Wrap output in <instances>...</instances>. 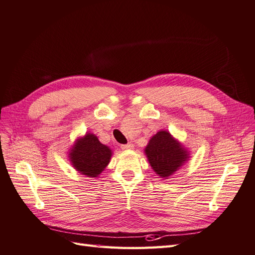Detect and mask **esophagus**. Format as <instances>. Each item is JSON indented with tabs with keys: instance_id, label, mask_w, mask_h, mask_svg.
<instances>
[{
	"instance_id": "esophagus-1",
	"label": "esophagus",
	"mask_w": 255,
	"mask_h": 255,
	"mask_svg": "<svg viewBox=\"0 0 255 255\" xmlns=\"http://www.w3.org/2000/svg\"><path fill=\"white\" fill-rule=\"evenodd\" d=\"M121 147H122L123 149H130V148H132V147H133V145L131 144V143H127V144H123V145H121Z\"/></svg>"
}]
</instances>
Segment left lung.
<instances>
[{
    "instance_id": "obj_1",
    "label": "left lung",
    "mask_w": 255,
    "mask_h": 255,
    "mask_svg": "<svg viewBox=\"0 0 255 255\" xmlns=\"http://www.w3.org/2000/svg\"><path fill=\"white\" fill-rule=\"evenodd\" d=\"M145 154L154 171L161 178L171 175L187 158L186 152L167 131H159L149 140Z\"/></svg>"
}]
</instances>
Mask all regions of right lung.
Returning <instances> with one entry per match:
<instances>
[{"instance_id":"right-lung-1","label":"right lung","mask_w":255,"mask_h":255,"mask_svg":"<svg viewBox=\"0 0 255 255\" xmlns=\"http://www.w3.org/2000/svg\"><path fill=\"white\" fill-rule=\"evenodd\" d=\"M111 155V149L103 145L95 134L87 133L77 141L70 158L76 170L87 177L95 178L108 166Z\"/></svg>"}]
</instances>
